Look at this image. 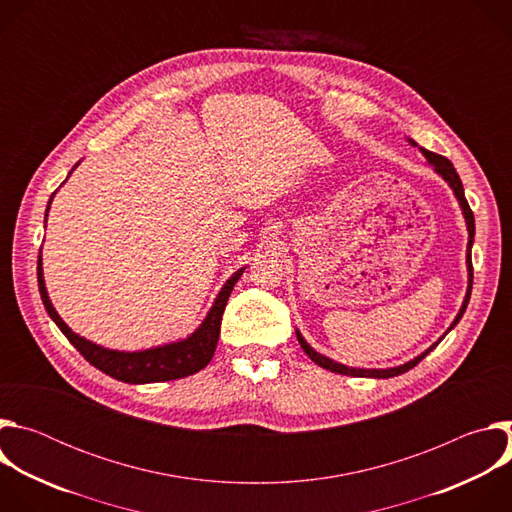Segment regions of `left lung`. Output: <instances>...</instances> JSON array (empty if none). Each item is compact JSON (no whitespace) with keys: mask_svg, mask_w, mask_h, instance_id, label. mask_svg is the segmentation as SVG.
<instances>
[{"mask_svg":"<svg viewBox=\"0 0 512 512\" xmlns=\"http://www.w3.org/2000/svg\"><path fill=\"white\" fill-rule=\"evenodd\" d=\"M405 139L409 141V145H413V148H417V150L423 154V158H425L427 164L433 168V172H435L437 176H440V178H444V182L452 188V192H454V196H456V200H458V204H460L462 216H464V221H466V231H468V247H466L468 287H466V296H464L462 308H460V312L456 314L454 322L450 324V328H448L440 338H437V342H433L427 350H423V352L417 354L415 358H411V360L399 364V367H389V369H354V367H346V364H340V362H336V360H332V358H328V356L316 352V350L306 342V338L302 336V332L296 328V336H298V342H300V346L304 348V352L318 364V367H322V369H326V371H330V373H338V375H346V377H369V379H391V377H397V375L407 373L409 369L415 367V364H419V360H423L437 344H440V342L446 338V334H448L450 330L456 328V324L462 320V316H464V312H466V306H468V302H470V294H472V245H474L476 227H474V214H472V210H470V206H468V200H466V194H464L462 180H460V176H458L454 164H452L448 158L437 156V154H433V152L421 148V145H417V141H413L411 137H405Z\"/></svg>","mask_w":512,"mask_h":512,"instance_id":"left-lung-1","label":"left lung"}]
</instances>
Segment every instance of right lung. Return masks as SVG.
<instances>
[{
  "mask_svg": "<svg viewBox=\"0 0 512 512\" xmlns=\"http://www.w3.org/2000/svg\"><path fill=\"white\" fill-rule=\"evenodd\" d=\"M81 162L75 164L77 170ZM72 170L68 172V176L72 174ZM58 192V190H56ZM54 192V194H56ZM48 200L46 206V214L50 210L52 198ZM46 225V218H44ZM247 269L241 267L237 269L218 291L210 310L206 312L204 320L198 324V328L188 334L186 338L174 340V342H166L160 346H152V348H143V350H113V348H105L77 332H72V328H68V324L58 316L56 308L50 302L48 289H46V281H44V269H42V249L38 255V287H40V296L44 302V308L48 312V316L52 318V322L60 328V332L70 340V344L75 346L95 369H99L101 373L123 381V383H131V385H145V383H160V381H174V379H184L188 375L198 373L200 369H204L206 364L210 362L214 350H216V342H218V334H221V320H223V312L227 308L229 296L235 287V283L239 281V277L243 275V271Z\"/></svg>",
  "mask_w": 512,
  "mask_h": 512,
  "instance_id": "obj_1",
  "label": "right lung"
}]
</instances>
